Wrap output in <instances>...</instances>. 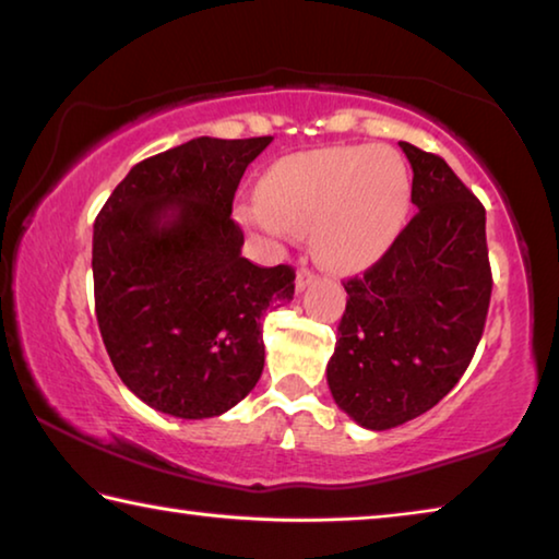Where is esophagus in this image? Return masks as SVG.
I'll return each mask as SVG.
<instances>
[{
  "instance_id": "34e87169",
  "label": "esophagus",
  "mask_w": 559,
  "mask_h": 559,
  "mask_svg": "<svg viewBox=\"0 0 559 559\" xmlns=\"http://www.w3.org/2000/svg\"><path fill=\"white\" fill-rule=\"evenodd\" d=\"M316 281H318V276L311 269H300L298 276H296V290H306L308 286H313Z\"/></svg>"
}]
</instances>
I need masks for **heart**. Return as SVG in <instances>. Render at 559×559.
Returning <instances> with one entry per match:
<instances>
[{"label":"heart","instance_id":"heart-1","mask_svg":"<svg viewBox=\"0 0 559 559\" xmlns=\"http://www.w3.org/2000/svg\"><path fill=\"white\" fill-rule=\"evenodd\" d=\"M411 176L391 146H328L294 154L265 174L261 197L236 206L238 224L271 236L311 234L331 269L378 261L401 236Z\"/></svg>","mask_w":559,"mask_h":559}]
</instances>
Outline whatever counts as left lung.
I'll return each instance as SVG.
<instances>
[{
    "instance_id": "left-lung-1",
    "label": "left lung",
    "mask_w": 559,
    "mask_h": 559,
    "mask_svg": "<svg viewBox=\"0 0 559 559\" xmlns=\"http://www.w3.org/2000/svg\"><path fill=\"white\" fill-rule=\"evenodd\" d=\"M401 148L415 216L383 259L343 283L348 304L325 368L333 401L368 430L418 418L453 391L492 294L485 206L440 156Z\"/></svg>"
}]
</instances>
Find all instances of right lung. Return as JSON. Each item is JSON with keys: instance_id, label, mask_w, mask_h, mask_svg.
<instances>
[{"instance_id": "add662e5", "label": "right lung", "mask_w": 559, "mask_h": 559, "mask_svg": "<svg viewBox=\"0 0 559 559\" xmlns=\"http://www.w3.org/2000/svg\"><path fill=\"white\" fill-rule=\"evenodd\" d=\"M273 136H199L136 164L94 224V304L123 385L154 411L216 418L263 373L261 318L294 298L290 265L241 255L231 218Z\"/></svg>"}]
</instances>
